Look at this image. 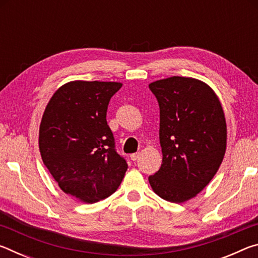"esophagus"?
<instances>
[{"label":"esophagus","mask_w":258,"mask_h":258,"mask_svg":"<svg viewBox=\"0 0 258 258\" xmlns=\"http://www.w3.org/2000/svg\"><path fill=\"white\" fill-rule=\"evenodd\" d=\"M139 157H140V154H139V152H135V154H132V155H131V159H132L133 161H135V160H138V159H139Z\"/></svg>","instance_id":"esophagus-1"}]
</instances>
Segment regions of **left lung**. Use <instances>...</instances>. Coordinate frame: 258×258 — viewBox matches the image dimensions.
<instances>
[{
	"label": "left lung",
	"mask_w": 258,
	"mask_h": 258,
	"mask_svg": "<svg viewBox=\"0 0 258 258\" xmlns=\"http://www.w3.org/2000/svg\"><path fill=\"white\" fill-rule=\"evenodd\" d=\"M160 109L163 163L149 176L152 190L171 203H184L215 175L226 150V121L217 94L206 83L172 76L149 84Z\"/></svg>",
	"instance_id": "obj_1"
}]
</instances>
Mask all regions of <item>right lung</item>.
<instances>
[{"label": "right lung", "mask_w": 258, "mask_h": 258, "mask_svg": "<svg viewBox=\"0 0 258 258\" xmlns=\"http://www.w3.org/2000/svg\"><path fill=\"white\" fill-rule=\"evenodd\" d=\"M119 82L72 81L52 95L43 113L42 160L64 194L93 204L117 190L127 164L115 150L107 109Z\"/></svg>", "instance_id": "add662e5"}]
</instances>
